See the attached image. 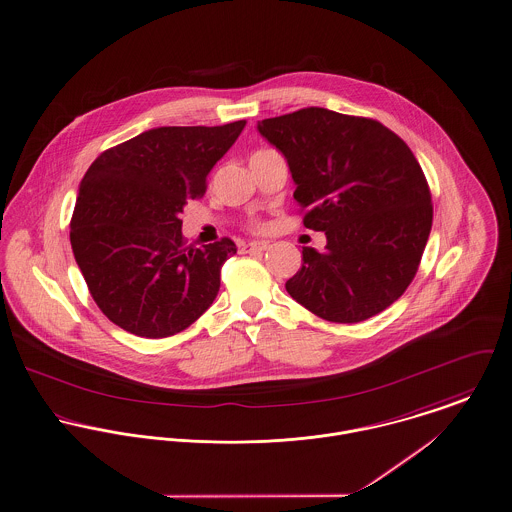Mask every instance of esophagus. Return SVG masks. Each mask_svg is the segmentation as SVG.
Here are the masks:
<instances>
[{
	"mask_svg": "<svg viewBox=\"0 0 512 512\" xmlns=\"http://www.w3.org/2000/svg\"><path fill=\"white\" fill-rule=\"evenodd\" d=\"M270 248V244L268 242H264V240H252V242H246L244 246H242V250L244 252H264V250H268Z\"/></svg>",
	"mask_w": 512,
	"mask_h": 512,
	"instance_id": "34e87169",
	"label": "esophagus"
}]
</instances>
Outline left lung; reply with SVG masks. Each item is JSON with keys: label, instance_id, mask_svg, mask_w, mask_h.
Here are the masks:
<instances>
[{"label": "left lung", "instance_id": "1", "mask_svg": "<svg viewBox=\"0 0 512 512\" xmlns=\"http://www.w3.org/2000/svg\"><path fill=\"white\" fill-rule=\"evenodd\" d=\"M283 154L323 252L305 246L287 293L330 323H360L415 278L432 227L426 178L411 148L381 123L325 107L258 121Z\"/></svg>", "mask_w": 512, "mask_h": 512}]
</instances>
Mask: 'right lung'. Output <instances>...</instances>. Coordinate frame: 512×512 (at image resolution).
Instances as JSON below:
<instances>
[{
  "instance_id": "obj_1",
  "label": "right lung",
  "mask_w": 512,
  "mask_h": 512,
  "mask_svg": "<svg viewBox=\"0 0 512 512\" xmlns=\"http://www.w3.org/2000/svg\"><path fill=\"white\" fill-rule=\"evenodd\" d=\"M244 125L156 127L105 150L90 166L70 242L93 301L111 323L166 338L211 307L221 266L236 246L223 238L186 248L182 213L205 193L209 172Z\"/></svg>"
}]
</instances>
